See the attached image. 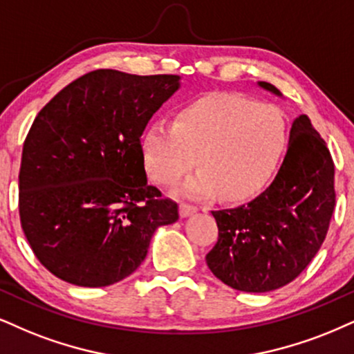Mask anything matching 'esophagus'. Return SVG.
I'll return each mask as SVG.
<instances>
[{"instance_id":"obj_1","label":"esophagus","mask_w":354,"mask_h":354,"mask_svg":"<svg viewBox=\"0 0 354 354\" xmlns=\"http://www.w3.org/2000/svg\"><path fill=\"white\" fill-rule=\"evenodd\" d=\"M198 208L195 207V205H192V203H187V202H182L180 203V216H190V215H194L195 212H197Z\"/></svg>"}]
</instances>
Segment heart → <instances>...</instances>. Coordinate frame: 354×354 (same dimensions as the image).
Segmentation results:
<instances>
[{"label": "heart", "instance_id": "1", "mask_svg": "<svg viewBox=\"0 0 354 354\" xmlns=\"http://www.w3.org/2000/svg\"><path fill=\"white\" fill-rule=\"evenodd\" d=\"M289 147V121L281 108L226 91L205 93L178 108L174 123L154 120L141 149L147 172L174 185L197 162L202 169L182 190L195 197L218 192L228 200L254 197L276 176Z\"/></svg>", "mask_w": 354, "mask_h": 354}]
</instances>
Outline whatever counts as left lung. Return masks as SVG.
<instances>
[{
  "mask_svg": "<svg viewBox=\"0 0 354 354\" xmlns=\"http://www.w3.org/2000/svg\"><path fill=\"white\" fill-rule=\"evenodd\" d=\"M263 88L281 95L276 86ZM335 164L307 115L292 123L289 151L274 182L236 208L212 212L218 241L207 264L226 286L269 292L294 281L320 250L335 208Z\"/></svg>",
  "mask_w": 354,
  "mask_h": 354,
  "instance_id": "left-lung-1",
  "label": "left lung"
}]
</instances>
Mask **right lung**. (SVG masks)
I'll return each mask as SVG.
<instances>
[{"instance_id": "add662e5", "label": "right lung", "mask_w": 354, "mask_h": 354, "mask_svg": "<svg viewBox=\"0 0 354 354\" xmlns=\"http://www.w3.org/2000/svg\"><path fill=\"white\" fill-rule=\"evenodd\" d=\"M177 75L100 68L60 90L30 126L19 169L21 226L55 277L104 287L133 274L178 207L147 184L141 136Z\"/></svg>"}]
</instances>
